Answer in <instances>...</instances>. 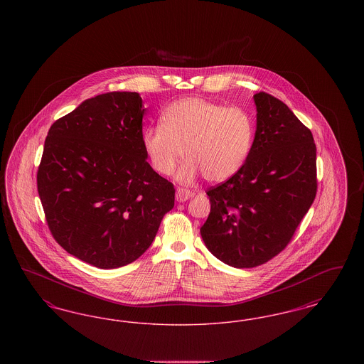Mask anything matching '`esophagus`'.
Segmentation results:
<instances>
[{
  "instance_id": "esophagus-1",
  "label": "esophagus",
  "mask_w": 364,
  "mask_h": 364,
  "mask_svg": "<svg viewBox=\"0 0 364 364\" xmlns=\"http://www.w3.org/2000/svg\"><path fill=\"white\" fill-rule=\"evenodd\" d=\"M192 196H193V192L186 190V188H177V190H176V200H177V202H186V200H188Z\"/></svg>"
}]
</instances>
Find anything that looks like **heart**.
I'll use <instances>...</instances> for the list:
<instances>
[{"label":"heart","instance_id":"obj_1","mask_svg":"<svg viewBox=\"0 0 364 364\" xmlns=\"http://www.w3.org/2000/svg\"><path fill=\"white\" fill-rule=\"evenodd\" d=\"M251 114L239 106L217 104L188 97L169 105L161 125L141 132V146L151 168L161 176L173 173L186 158L177 180L191 184L199 174L221 183L237 173L247 162L254 143Z\"/></svg>","mask_w":364,"mask_h":364}]
</instances>
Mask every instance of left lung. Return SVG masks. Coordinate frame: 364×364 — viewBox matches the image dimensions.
<instances>
[{
	"instance_id": "left-lung-1",
	"label": "left lung",
	"mask_w": 364,
	"mask_h": 364,
	"mask_svg": "<svg viewBox=\"0 0 364 364\" xmlns=\"http://www.w3.org/2000/svg\"><path fill=\"white\" fill-rule=\"evenodd\" d=\"M257 132L242 169L210 187V214L200 228L208 251L248 269L274 258L291 242L316 195V147L311 131L267 92L254 95Z\"/></svg>"
}]
</instances>
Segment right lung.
<instances>
[{
	"mask_svg": "<svg viewBox=\"0 0 364 364\" xmlns=\"http://www.w3.org/2000/svg\"><path fill=\"white\" fill-rule=\"evenodd\" d=\"M138 92L97 95L53 122L36 186L54 240L100 269L132 263L151 245L174 187L147 162Z\"/></svg>",
	"mask_w": 364,
	"mask_h": 364,
	"instance_id": "right-lung-1",
	"label": "right lung"
}]
</instances>
